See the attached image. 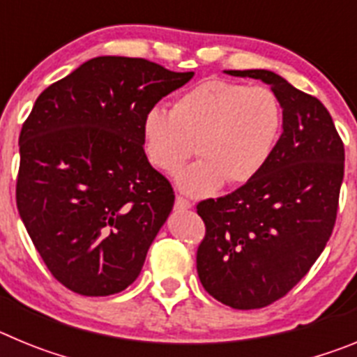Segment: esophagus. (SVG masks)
<instances>
[{
	"label": "esophagus",
	"mask_w": 357,
	"mask_h": 357,
	"mask_svg": "<svg viewBox=\"0 0 357 357\" xmlns=\"http://www.w3.org/2000/svg\"><path fill=\"white\" fill-rule=\"evenodd\" d=\"M175 207L178 211H188V209H191V202L189 200H185V198H182V197H176L175 198Z\"/></svg>",
	"instance_id": "obj_1"
}]
</instances>
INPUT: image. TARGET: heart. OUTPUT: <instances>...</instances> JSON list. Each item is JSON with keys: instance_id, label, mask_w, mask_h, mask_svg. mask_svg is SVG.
<instances>
[{"instance_id": "b5f03b06", "label": "heart", "mask_w": 357, "mask_h": 357, "mask_svg": "<svg viewBox=\"0 0 357 357\" xmlns=\"http://www.w3.org/2000/svg\"><path fill=\"white\" fill-rule=\"evenodd\" d=\"M282 109L268 87L207 80L175 100L172 112L151 107L141 121L143 146L157 169L169 173L193 153L200 159L175 175L181 191L207 197L259 175L275 150Z\"/></svg>"}]
</instances>
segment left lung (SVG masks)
<instances>
[{
  "label": "left lung",
  "instance_id": "1",
  "mask_svg": "<svg viewBox=\"0 0 357 357\" xmlns=\"http://www.w3.org/2000/svg\"><path fill=\"white\" fill-rule=\"evenodd\" d=\"M270 85L282 134L261 173L197 211L206 238L197 272L211 296L234 309L279 301L326 248L338 211L345 150L327 109L266 69L223 71Z\"/></svg>",
  "mask_w": 357,
  "mask_h": 357
}]
</instances>
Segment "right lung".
<instances>
[{"instance_id":"add662e5","label":"right lung","mask_w":357,"mask_h":357,"mask_svg":"<svg viewBox=\"0 0 357 357\" xmlns=\"http://www.w3.org/2000/svg\"><path fill=\"white\" fill-rule=\"evenodd\" d=\"M155 62L96 56L40 93L19 135V216L50 272L107 296L141 273L173 209L144 153L141 121L193 78Z\"/></svg>"}]
</instances>
